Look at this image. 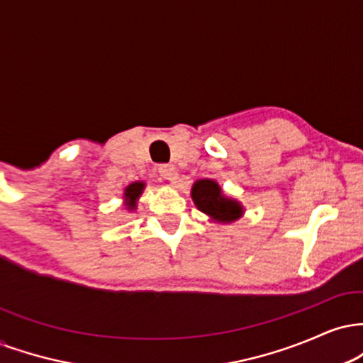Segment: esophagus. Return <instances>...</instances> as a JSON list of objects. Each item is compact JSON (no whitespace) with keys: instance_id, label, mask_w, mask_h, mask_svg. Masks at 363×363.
<instances>
[{"instance_id":"34e87169","label":"esophagus","mask_w":363,"mask_h":363,"mask_svg":"<svg viewBox=\"0 0 363 363\" xmlns=\"http://www.w3.org/2000/svg\"><path fill=\"white\" fill-rule=\"evenodd\" d=\"M158 172H160L162 177L167 179V181H176L177 179V169L170 164L160 165V167H158Z\"/></svg>"}]
</instances>
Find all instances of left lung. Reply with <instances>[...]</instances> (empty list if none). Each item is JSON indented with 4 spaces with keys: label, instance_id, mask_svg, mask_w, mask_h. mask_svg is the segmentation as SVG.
<instances>
[{
    "label": "left lung",
    "instance_id": "left-lung-1",
    "mask_svg": "<svg viewBox=\"0 0 363 363\" xmlns=\"http://www.w3.org/2000/svg\"><path fill=\"white\" fill-rule=\"evenodd\" d=\"M191 198H193L196 208L203 213L211 216L215 222H235L244 213V208L235 199L227 198L222 193V187L218 182L211 179H199L193 184L191 189Z\"/></svg>",
    "mask_w": 363,
    "mask_h": 363
}]
</instances>
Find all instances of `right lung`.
Returning a JSON list of instances; mask_svg holds the SVG:
<instances>
[{
	"instance_id": "1",
	"label": "right lung",
	"mask_w": 363,
	"mask_h": 363,
	"mask_svg": "<svg viewBox=\"0 0 363 363\" xmlns=\"http://www.w3.org/2000/svg\"><path fill=\"white\" fill-rule=\"evenodd\" d=\"M145 189V182L141 181H136V182H131L126 189H124V201H126V208L129 211H133L136 208V201H138V198L143 193Z\"/></svg>"
}]
</instances>
